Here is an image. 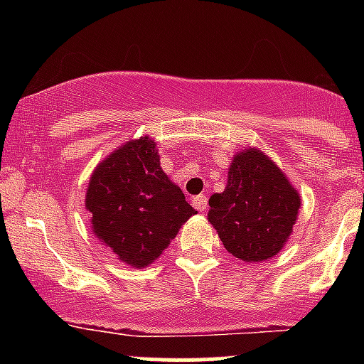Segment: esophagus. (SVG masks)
Returning a JSON list of instances; mask_svg holds the SVG:
<instances>
[{
	"mask_svg": "<svg viewBox=\"0 0 364 364\" xmlns=\"http://www.w3.org/2000/svg\"><path fill=\"white\" fill-rule=\"evenodd\" d=\"M192 205L197 209V211L204 213L205 208H208V199L204 196H197L192 199Z\"/></svg>",
	"mask_w": 364,
	"mask_h": 364,
	"instance_id": "obj_1",
	"label": "esophagus"
}]
</instances>
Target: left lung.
Returning <instances> with one entry per match:
<instances>
[{
    "label": "left lung",
    "instance_id": "8db88e82",
    "mask_svg": "<svg viewBox=\"0 0 364 364\" xmlns=\"http://www.w3.org/2000/svg\"><path fill=\"white\" fill-rule=\"evenodd\" d=\"M208 220L236 259L260 262L287 243L301 197L287 176L260 149L234 155L227 186L209 197Z\"/></svg>",
    "mask_w": 364,
    "mask_h": 364
}]
</instances>
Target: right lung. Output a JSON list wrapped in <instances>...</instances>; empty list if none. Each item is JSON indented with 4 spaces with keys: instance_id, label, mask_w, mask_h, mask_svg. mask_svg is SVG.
Here are the masks:
<instances>
[{
    "instance_id": "1",
    "label": "right lung",
    "mask_w": 364,
    "mask_h": 364,
    "mask_svg": "<svg viewBox=\"0 0 364 364\" xmlns=\"http://www.w3.org/2000/svg\"><path fill=\"white\" fill-rule=\"evenodd\" d=\"M93 232L117 259L146 267L196 215L160 167L155 141H128L97 165L86 192Z\"/></svg>"
}]
</instances>
